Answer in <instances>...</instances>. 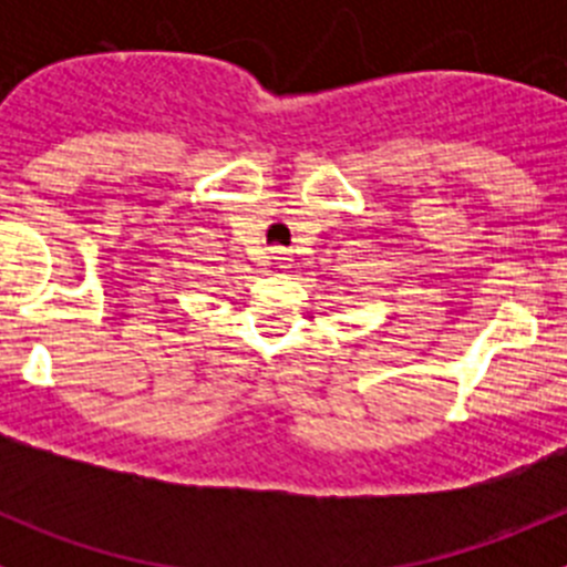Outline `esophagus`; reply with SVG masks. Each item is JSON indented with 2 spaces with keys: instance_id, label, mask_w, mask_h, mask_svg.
Listing matches in <instances>:
<instances>
[{
  "instance_id": "34e87169",
  "label": "esophagus",
  "mask_w": 567,
  "mask_h": 567,
  "mask_svg": "<svg viewBox=\"0 0 567 567\" xmlns=\"http://www.w3.org/2000/svg\"><path fill=\"white\" fill-rule=\"evenodd\" d=\"M272 264L278 269H287L289 267V252L284 247H272Z\"/></svg>"
}]
</instances>
